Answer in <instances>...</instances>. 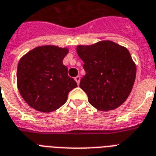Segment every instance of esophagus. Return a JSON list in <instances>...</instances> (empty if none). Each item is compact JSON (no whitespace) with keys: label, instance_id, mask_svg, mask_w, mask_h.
Instances as JSON below:
<instances>
[{"label":"esophagus","instance_id":"34e87169","mask_svg":"<svg viewBox=\"0 0 156 156\" xmlns=\"http://www.w3.org/2000/svg\"><path fill=\"white\" fill-rule=\"evenodd\" d=\"M74 80L76 81V83H78V85H79V83H80V76H77L74 78Z\"/></svg>","mask_w":156,"mask_h":156}]
</instances>
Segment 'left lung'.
<instances>
[{"mask_svg": "<svg viewBox=\"0 0 156 156\" xmlns=\"http://www.w3.org/2000/svg\"><path fill=\"white\" fill-rule=\"evenodd\" d=\"M77 52L86 71L79 87L87 93L89 103L100 111L121 106L136 78V66L128 49L104 40L90 46L79 45Z\"/></svg>", "mask_w": 156, "mask_h": 156, "instance_id": "left-lung-1", "label": "left lung"}]
</instances>
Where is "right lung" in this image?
I'll use <instances>...</instances> for the list:
<instances>
[{
    "label": "right lung",
    "mask_w": 156,
    "mask_h": 156,
    "mask_svg": "<svg viewBox=\"0 0 156 156\" xmlns=\"http://www.w3.org/2000/svg\"><path fill=\"white\" fill-rule=\"evenodd\" d=\"M67 48L56 46L37 47L18 62L17 83L22 97L28 105L40 112L58 109L67 100L77 83L68 76L63 65Z\"/></svg>",
    "instance_id": "add662e5"
}]
</instances>
